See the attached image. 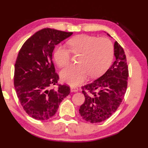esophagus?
Segmentation results:
<instances>
[{"label":"esophagus","instance_id":"obj_1","mask_svg":"<svg viewBox=\"0 0 148 148\" xmlns=\"http://www.w3.org/2000/svg\"><path fill=\"white\" fill-rule=\"evenodd\" d=\"M70 90H71V92H78V88H77V87H74V86H71V88H70Z\"/></svg>","mask_w":148,"mask_h":148}]
</instances>
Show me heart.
<instances>
[{"instance_id":"obj_1","label":"heart","mask_w":148,"mask_h":148,"mask_svg":"<svg viewBox=\"0 0 148 148\" xmlns=\"http://www.w3.org/2000/svg\"><path fill=\"white\" fill-rule=\"evenodd\" d=\"M70 49L59 45L53 51V57L58 66L64 68L69 64L71 51L80 53L78 64L68 66L60 74L62 80L72 86L82 83L89 74L96 78L103 74L113 61L114 47L113 43L106 37L88 35H79L68 41Z\"/></svg>"}]
</instances>
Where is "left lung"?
Segmentation results:
<instances>
[{
  "instance_id": "left-lung-1",
  "label": "left lung",
  "mask_w": 148,
  "mask_h": 148,
  "mask_svg": "<svg viewBox=\"0 0 148 148\" xmlns=\"http://www.w3.org/2000/svg\"><path fill=\"white\" fill-rule=\"evenodd\" d=\"M114 55L115 61L103 76L82 86L85 101L79 113L82 119L92 123L109 118L119 107L126 92L128 66L125 51L117 41L114 44Z\"/></svg>"
}]
</instances>
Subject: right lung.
Segmentation results:
<instances>
[{
    "instance_id": "1",
    "label": "right lung",
    "mask_w": 148,
    "mask_h": 148,
    "mask_svg": "<svg viewBox=\"0 0 148 148\" xmlns=\"http://www.w3.org/2000/svg\"><path fill=\"white\" fill-rule=\"evenodd\" d=\"M45 28L29 37L21 48L14 64V86L21 105L35 119L47 120L55 115L61 102L70 94L66 85L57 90L59 76L55 72L52 53L55 46L72 35Z\"/></svg>"
}]
</instances>
